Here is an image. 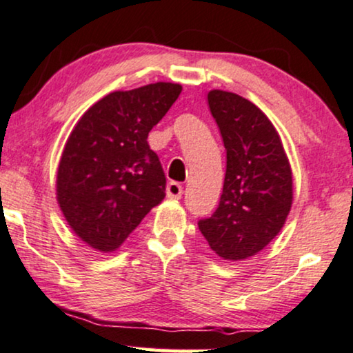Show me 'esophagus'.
I'll return each mask as SVG.
<instances>
[{
  "label": "esophagus",
  "mask_w": 353,
  "mask_h": 353,
  "mask_svg": "<svg viewBox=\"0 0 353 353\" xmlns=\"http://www.w3.org/2000/svg\"><path fill=\"white\" fill-rule=\"evenodd\" d=\"M182 194H184V187L177 182H169L166 187V195L168 199H174V200H179Z\"/></svg>",
  "instance_id": "esophagus-1"
}]
</instances>
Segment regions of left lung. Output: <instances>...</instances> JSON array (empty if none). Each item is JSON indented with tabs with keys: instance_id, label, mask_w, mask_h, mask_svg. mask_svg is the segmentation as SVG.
Wrapping results in <instances>:
<instances>
[{
	"instance_id": "1",
	"label": "left lung",
	"mask_w": 353,
	"mask_h": 353,
	"mask_svg": "<svg viewBox=\"0 0 353 353\" xmlns=\"http://www.w3.org/2000/svg\"><path fill=\"white\" fill-rule=\"evenodd\" d=\"M208 105L228 163L218 208L199 221V229L223 260H247L285 224L294 200L292 169L278 130L256 105L224 90H211Z\"/></svg>"
}]
</instances>
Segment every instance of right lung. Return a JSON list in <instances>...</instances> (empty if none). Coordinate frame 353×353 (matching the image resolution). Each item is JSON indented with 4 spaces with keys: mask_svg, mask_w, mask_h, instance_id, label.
<instances>
[{
    "mask_svg": "<svg viewBox=\"0 0 353 353\" xmlns=\"http://www.w3.org/2000/svg\"><path fill=\"white\" fill-rule=\"evenodd\" d=\"M181 92L171 82L111 92L70 132L56 199L72 232L97 252L117 250L166 196V177L147 139Z\"/></svg>",
    "mask_w": 353,
    "mask_h": 353,
    "instance_id": "add662e5",
    "label": "right lung"
}]
</instances>
